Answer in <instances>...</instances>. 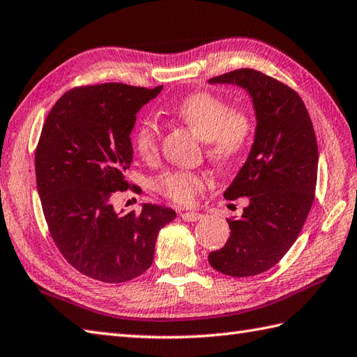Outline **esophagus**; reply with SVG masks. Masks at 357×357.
Instances as JSON below:
<instances>
[{"mask_svg":"<svg viewBox=\"0 0 357 357\" xmlns=\"http://www.w3.org/2000/svg\"><path fill=\"white\" fill-rule=\"evenodd\" d=\"M202 217L203 215L199 212H183V213H181V218L188 221V223H189V221H199Z\"/></svg>","mask_w":357,"mask_h":357,"instance_id":"34e87169","label":"esophagus"}]
</instances>
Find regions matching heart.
Masks as SVG:
<instances>
[{
	"mask_svg": "<svg viewBox=\"0 0 357 357\" xmlns=\"http://www.w3.org/2000/svg\"><path fill=\"white\" fill-rule=\"evenodd\" d=\"M172 113L204 140L206 153L215 162L236 157L250 139V117L243 112H231L223 99L208 91L189 94ZM158 137L157 122L144 119L134 131V146L142 157L151 160L158 153ZM155 186L168 199L189 204L204 188V177L194 171H168L157 178Z\"/></svg>",
	"mask_w": 357,
	"mask_h": 357,
	"instance_id": "obj_1",
	"label": "heart"
}]
</instances>
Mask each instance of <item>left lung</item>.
Here are the masks:
<instances>
[{
  "label": "left lung",
  "mask_w": 357,
  "mask_h": 357,
  "mask_svg": "<svg viewBox=\"0 0 357 357\" xmlns=\"http://www.w3.org/2000/svg\"><path fill=\"white\" fill-rule=\"evenodd\" d=\"M236 85L250 96L255 136L225 199L248 197L241 217L227 218L231 235L209 253L215 271L244 278L263 273L296 241L313 204L318 144L303 99L276 79L250 68L209 79Z\"/></svg>",
  "instance_id": "1"
}]
</instances>
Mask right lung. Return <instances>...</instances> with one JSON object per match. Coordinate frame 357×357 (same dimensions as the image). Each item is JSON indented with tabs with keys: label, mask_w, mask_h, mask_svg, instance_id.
<instances>
[{
	"label": "right lung",
	"mask_w": 357,
	"mask_h": 357,
	"mask_svg": "<svg viewBox=\"0 0 357 357\" xmlns=\"http://www.w3.org/2000/svg\"><path fill=\"white\" fill-rule=\"evenodd\" d=\"M153 90L100 84L62 94L45 119L35 154L38 194L53 241L76 271L104 282H125L153 264L160 229L176 211L142 203L116 211L126 191L136 116Z\"/></svg>",
	"instance_id": "obj_1"
}]
</instances>
